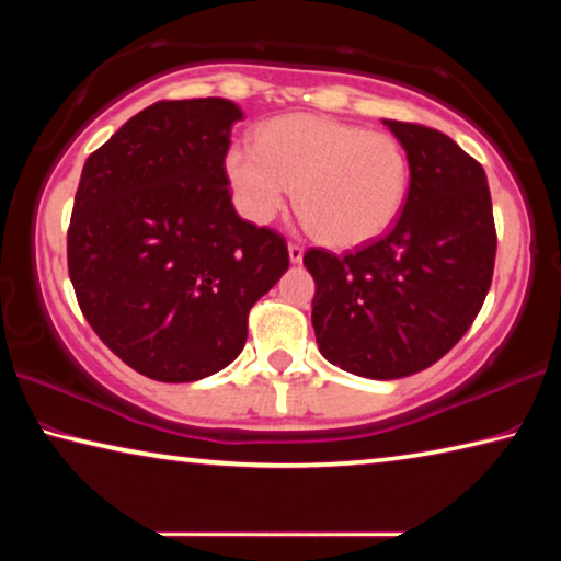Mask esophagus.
Returning a JSON list of instances; mask_svg holds the SVG:
<instances>
[{
	"label": "esophagus",
	"mask_w": 561,
	"mask_h": 561,
	"mask_svg": "<svg viewBox=\"0 0 561 561\" xmlns=\"http://www.w3.org/2000/svg\"><path fill=\"white\" fill-rule=\"evenodd\" d=\"M287 250H289V262H291V264H299V262L304 260V247H301V244L289 242Z\"/></svg>",
	"instance_id": "obj_1"
}]
</instances>
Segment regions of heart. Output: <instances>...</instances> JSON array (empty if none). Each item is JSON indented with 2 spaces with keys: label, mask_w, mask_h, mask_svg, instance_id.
I'll use <instances>...</instances> for the list:
<instances>
[{
  "label": "heart",
  "mask_w": 561,
  "mask_h": 561,
  "mask_svg": "<svg viewBox=\"0 0 561 561\" xmlns=\"http://www.w3.org/2000/svg\"><path fill=\"white\" fill-rule=\"evenodd\" d=\"M225 173L247 220L270 222L297 187L299 215L344 250L391 230L411 183L405 148L391 133L311 113L264 123L257 148L227 150Z\"/></svg>",
  "instance_id": "1"
}]
</instances>
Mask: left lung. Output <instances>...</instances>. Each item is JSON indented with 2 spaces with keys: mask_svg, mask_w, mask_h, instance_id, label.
<instances>
[{
  "mask_svg": "<svg viewBox=\"0 0 561 561\" xmlns=\"http://www.w3.org/2000/svg\"><path fill=\"white\" fill-rule=\"evenodd\" d=\"M401 140L411 185L393 230L356 252L309 250L321 356L391 381L458 344L488 297L497 234L485 170L445 133L383 121Z\"/></svg>",
  "mask_w": 561,
  "mask_h": 561,
  "instance_id": "obj_1",
  "label": "left lung"
}]
</instances>
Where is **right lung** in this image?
<instances>
[{
    "mask_svg": "<svg viewBox=\"0 0 561 561\" xmlns=\"http://www.w3.org/2000/svg\"><path fill=\"white\" fill-rule=\"evenodd\" d=\"M242 111L158 101L81 170L66 254L83 317L133 371L163 383L230 366L247 317L289 267L284 237L234 213L225 156Z\"/></svg>",
    "mask_w": 561,
    "mask_h": 561,
    "instance_id": "obj_1",
    "label": "right lung"
}]
</instances>
